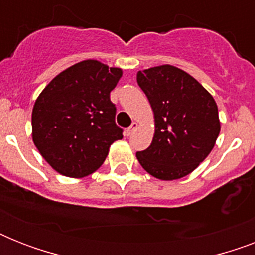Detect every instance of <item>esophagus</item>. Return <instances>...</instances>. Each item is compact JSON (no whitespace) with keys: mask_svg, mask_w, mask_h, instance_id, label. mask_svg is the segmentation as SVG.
Segmentation results:
<instances>
[{"mask_svg":"<svg viewBox=\"0 0 255 255\" xmlns=\"http://www.w3.org/2000/svg\"><path fill=\"white\" fill-rule=\"evenodd\" d=\"M136 128H137V123H136V122H133V123H132L131 126H129V127L127 128V131H126V133H127V136L132 135V132L135 131Z\"/></svg>","mask_w":255,"mask_h":255,"instance_id":"1","label":"esophagus"}]
</instances>
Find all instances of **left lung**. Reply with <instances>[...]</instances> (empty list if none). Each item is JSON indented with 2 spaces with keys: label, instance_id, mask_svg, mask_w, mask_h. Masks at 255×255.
<instances>
[{
  "label": "left lung",
  "instance_id": "obj_1",
  "mask_svg": "<svg viewBox=\"0 0 255 255\" xmlns=\"http://www.w3.org/2000/svg\"><path fill=\"white\" fill-rule=\"evenodd\" d=\"M136 79L155 114L153 140L136 157L153 177H184L213 149L221 128L217 104L193 77L174 66L139 71Z\"/></svg>",
  "mask_w": 255,
  "mask_h": 255
}]
</instances>
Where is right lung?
<instances>
[{
	"instance_id": "add662e5",
	"label": "right lung",
	"mask_w": 255,
	"mask_h": 255,
	"mask_svg": "<svg viewBox=\"0 0 255 255\" xmlns=\"http://www.w3.org/2000/svg\"><path fill=\"white\" fill-rule=\"evenodd\" d=\"M122 74L94 59L79 62L54 78L35 100L33 141L42 157L63 176L94 173L111 144L123 137L110 99Z\"/></svg>"
}]
</instances>
